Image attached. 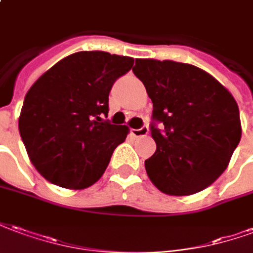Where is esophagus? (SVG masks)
I'll list each match as a JSON object with an SVG mask.
<instances>
[{"label": "esophagus", "mask_w": 253, "mask_h": 253, "mask_svg": "<svg viewBox=\"0 0 253 253\" xmlns=\"http://www.w3.org/2000/svg\"><path fill=\"white\" fill-rule=\"evenodd\" d=\"M130 133L133 134V137H144V136H148L149 129L148 126H143L140 129H132Z\"/></svg>", "instance_id": "obj_1"}]
</instances>
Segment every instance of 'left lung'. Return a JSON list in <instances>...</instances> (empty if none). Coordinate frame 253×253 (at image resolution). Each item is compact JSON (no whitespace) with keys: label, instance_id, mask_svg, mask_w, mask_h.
Listing matches in <instances>:
<instances>
[{"label":"left lung","instance_id":"1","mask_svg":"<svg viewBox=\"0 0 253 253\" xmlns=\"http://www.w3.org/2000/svg\"><path fill=\"white\" fill-rule=\"evenodd\" d=\"M133 73L154 104L151 182L169 195H191L225 171L241 139L239 106L229 90L193 64L136 59Z\"/></svg>","mask_w":253,"mask_h":253}]
</instances>
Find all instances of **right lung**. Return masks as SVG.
<instances>
[{"instance_id": "add662e5", "label": "right lung", "mask_w": 253, "mask_h": 253, "mask_svg": "<svg viewBox=\"0 0 253 253\" xmlns=\"http://www.w3.org/2000/svg\"><path fill=\"white\" fill-rule=\"evenodd\" d=\"M133 58L104 51L68 55L47 70L24 98L18 130L42 176L64 189L82 190L104 175L126 125L105 121L116 79Z\"/></svg>"}]
</instances>
